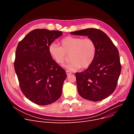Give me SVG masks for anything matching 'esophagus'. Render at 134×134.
<instances>
[{"label":"esophagus","instance_id":"1","mask_svg":"<svg viewBox=\"0 0 134 134\" xmlns=\"http://www.w3.org/2000/svg\"><path fill=\"white\" fill-rule=\"evenodd\" d=\"M66 72L67 75H70V74H71V72L70 71H69V70H66Z\"/></svg>","mask_w":134,"mask_h":134}]
</instances>
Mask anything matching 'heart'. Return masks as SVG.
I'll list each match as a JSON object with an SVG mask.
<instances>
[{
  "label": "heart",
  "mask_w": 134,
  "mask_h": 134,
  "mask_svg": "<svg viewBox=\"0 0 134 134\" xmlns=\"http://www.w3.org/2000/svg\"><path fill=\"white\" fill-rule=\"evenodd\" d=\"M61 47L54 43L49 46V52L54 62L63 65L69 54L70 62L66 68L71 71L87 68L93 62L97 52L94 41L90 37L68 36L60 41Z\"/></svg>",
  "instance_id": "heart-1"
}]
</instances>
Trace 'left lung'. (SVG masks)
<instances>
[{"label": "left lung", "instance_id": "left-lung-1", "mask_svg": "<svg viewBox=\"0 0 134 134\" xmlns=\"http://www.w3.org/2000/svg\"><path fill=\"white\" fill-rule=\"evenodd\" d=\"M70 33L88 36L97 46L96 54L91 66L85 71L75 74L79 94L85 99L95 102L107 98L115 90L121 72L117 48L99 29L89 28Z\"/></svg>", "mask_w": 134, "mask_h": 134}]
</instances>
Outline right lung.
<instances>
[{
    "mask_svg": "<svg viewBox=\"0 0 134 134\" xmlns=\"http://www.w3.org/2000/svg\"><path fill=\"white\" fill-rule=\"evenodd\" d=\"M63 35L62 31L35 29L18 43L14 68L23 94L32 102L46 105L59 99L65 70L52 58L49 45Z\"/></svg>",
    "mask_w": 134,
    "mask_h": 134,
    "instance_id": "add662e5",
    "label": "right lung"
}]
</instances>
